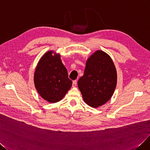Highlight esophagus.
<instances>
[{"label": "esophagus", "mask_w": 150, "mask_h": 150, "mask_svg": "<svg viewBox=\"0 0 150 150\" xmlns=\"http://www.w3.org/2000/svg\"><path fill=\"white\" fill-rule=\"evenodd\" d=\"M76 83H77L76 80H74L73 83H72V86H73V87H75L76 85Z\"/></svg>", "instance_id": "esophagus-1"}]
</instances>
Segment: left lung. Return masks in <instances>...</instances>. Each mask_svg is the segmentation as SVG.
<instances>
[{
    "label": "left lung",
    "mask_w": 150,
    "mask_h": 150,
    "mask_svg": "<svg viewBox=\"0 0 150 150\" xmlns=\"http://www.w3.org/2000/svg\"><path fill=\"white\" fill-rule=\"evenodd\" d=\"M117 83V72L110 56L96 50L86 62L78 86L85 102L93 108L105 104L112 98Z\"/></svg>",
    "instance_id": "8db88e82"
}]
</instances>
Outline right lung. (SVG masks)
<instances>
[{
	"mask_svg": "<svg viewBox=\"0 0 150 150\" xmlns=\"http://www.w3.org/2000/svg\"><path fill=\"white\" fill-rule=\"evenodd\" d=\"M68 76L60 54L49 50L38 61L33 81L37 92L42 98L49 103H56L64 98L71 88L72 81Z\"/></svg>",
	"mask_w": 150,
	"mask_h": 150,
	"instance_id": "add662e5",
	"label": "right lung"
}]
</instances>
